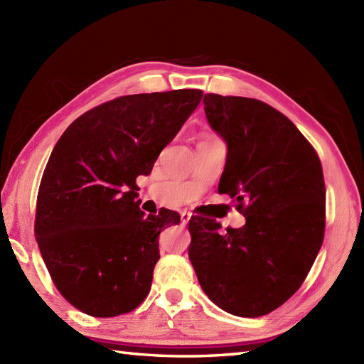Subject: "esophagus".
<instances>
[{
  "label": "esophagus",
  "instance_id": "1",
  "mask_svg": "<svg viewBox=\"0 0 364 364\" xmlns=\"http://www.w3.org/2000/svg\"><path fill=\"white\" fill-rule=\"evenodd\" d=\"M180 218H181V225H186V223L191 220L192 214L188 213V211H183V213L180 214Z\"/></svg>",
  "mask_w": 364,
  "mask_h": 364
}]
</instances>
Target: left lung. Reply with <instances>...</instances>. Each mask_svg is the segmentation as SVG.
<instances>
[{
	"label": "left lung",
	"instance_id": "1",
	"mask_svg": "<svg viewBox=\"0 0 364 364\" xmlns=\"http://www.w3.org/2000/svg\"><path fill=\"white\" fill-rule=\"evenodd\" d=\"M208 123L227 144L219 194L244 214L242 228L189 220V259L205 294L241 318L283 305L304 283L326 230L318 153L297 127L259 100L203 97Z\"/></svg>",
	"mask_w": 364,
	"mask_h": 364
}]
</instances>
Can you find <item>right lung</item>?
I'll return each mask as SVG.
<instances>
[{"label": "right lung", "instance_id": "obj_1", "mask_svg": "<svg viewBox=\"0 0 364 364\" xmlns=\"http://www.w3.org/2000/svg\"><path fill=\"white\" fill-rule=\"evenodd\" d=\"M202 97L198 89L119 97L82 114L54 145L34 230L58 291L80 311L112 318L150 292L159 233L180 214L145 218L136 178L151 172Z\"/></svg>", "mask_w": 364, "mask_h": 364}]
</instances>
